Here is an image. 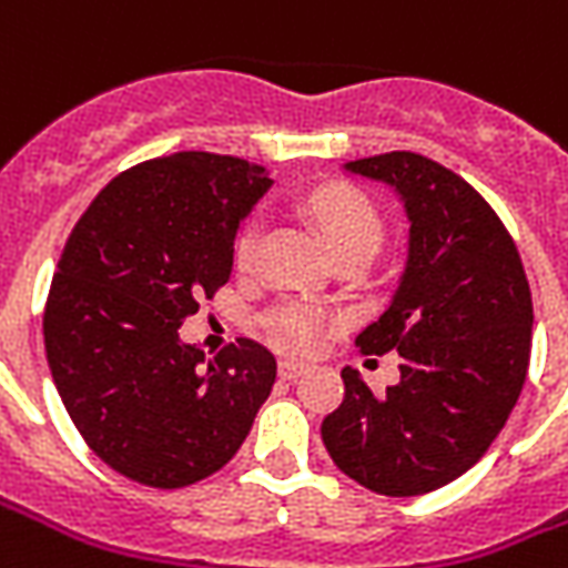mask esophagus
Returning a JSON list of instances; mask_svg holds the SVG:
<instances>
[{
	"label": "esophagus",
	"instance_id": "34e87169",
	"mask_svg": "<svg viewBox=\"0 0 568 568\" xmlns=\"http://www.w3.org/2000/svg\"><path fill=\"white\" fill-rule=\"evenodd\" d=\"M307 362H297V358H283V362H280V377H283V381H297V377L307 374Z\"/></svg>",
	"mask_w": 568,
	"mask_h": 568
}]
</instances>
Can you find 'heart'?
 I'll return each instance as SVG.
<instances>
[{
  "instance_id": "obj_1",
  "label": "heart",
  "mask_w": 568,
  "mask_h": 568,
  "mask_svg": "<svg viewBox=\"0 0 568 568\" xmlns=\"http://www.w3.org/2000/svg\"><path fill=\"white\" fill-rule=\"evenodd\" d=\"M307 212L316 222L320 234L332 248V255H349V252H362L371 255L381 248L383 243V215L381 210L365 197L362 191L349 185H322L313 194H307ZM261 243V222L243 224V231L236 236L234 258L236 267L248 271L255 252ZM267 328H271L273 341L285 349H310L316 344L322 328V313L310 304H283L267 316Z\"/></svg>"
}]
</instances>
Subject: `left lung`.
Returning a JSON list of instances; mask_svg holds the SVG:
<instances>
[{
  "label": "left lung",
  "mask_w": 568,
  "mask_h": 568,
  "mask_svg": "<svg viewBox=\"0 0 568 568\" xmlns=\"http://www.w3.org/2000/svg\"><path fill=\"white\" fill-rule=\"evenodd\" d=\"M393 187L407 258L365 353L402 356V381L371 393L344 368L346 395L322 423L334 465L381 496H423L487 453L524 389L532 295L514 240L465 179L414 151L344 163Z\"/></svg>",
  "instance_id": "8db88e82"
}]
</instances>
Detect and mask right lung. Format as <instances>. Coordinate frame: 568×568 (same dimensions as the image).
I'll list each match as a JSON object with an SVG mask.
<instances>
[{"mask_svg":"<svg viewBox=\"0 0 568 568\" xmlns=\"http://www.w3.org/2000/svg\"><path fill=\"white\" fill-rule=\"evenodd\" d=\"M271 170L210 151L145 161L97 194L57 261L44 353L81 438L118 475L175 489L246 440L276 358L240 337L215 358L179 337L227 283Z\"/></svg>","mask_w":568,"mask_h":568,"instance_id":"1","label":"right lung"}]
</instances>
